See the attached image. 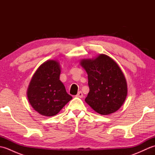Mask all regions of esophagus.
<instances>
[{
    "label": "esophagus",
    "instance_id": "obj_1",
    "mask_svg": "<svg viewBox=\"0 0 155 155\" xmlns=\"http://www.w3.org/2000/svg\"><path fill=\"white\" fill-rule=\"evenodd\" d=\"M76 97H79V98H82L83 97V93H82L81 91H79L78 93H77V94L76 95Z\"/></svg>",
    "mask_w": 155,
    "mask_h": 155
}]
</instances>
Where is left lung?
<instances>
[{
	"label": "left lung",
	"instance_id": "left-lung-1",
	"mask_svg": "<svg viewBox=\"0 0 155 155\" xmlns=\"http://www.w3.org/2000/svg\"><path fill=\"white\" fill-rule=\"evenodd\" d=\"M81 64L88 74L89 93L86 103L101 114L113 113L126 99L127 84L123 72L117 62L105 54L86 59Z\"/></svg>",
	"mask_w": 155,
	"mask_h": 155
}]
</instances>
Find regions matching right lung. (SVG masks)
<instances>
[{"mask_svg":"<svg viewBox=\"0 0 155 155\" xmlns=\"http://www.w3.org/2000/svg\"><path fill=\"white\" fill-rule=\"evenodd\" d=\"M60 74L58 62L48 61L38 67L29 84V103L43 116H54L72 98L59 80Z\"/></svg>","mask_w":155,"mask_h":155,"instance_id":"add662e5","label":"right lung"}]
</instances>
